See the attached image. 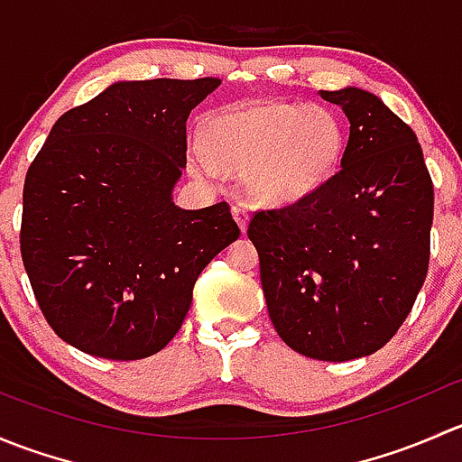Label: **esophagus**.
Listing matches in <instances>:
<instances>
[{
	"mask_svg": "<svg viewBox=\"0 0 462 462\" xmlns=\"http://www.w3.org/2000/svg\"><path fill=\"white\" fill-rule=\"evenodd\" d=\"M232 217H235V221L239 223V227H241V232H245L248 230V221H250V212H248V208H245V205H235V208H232Z\"/></svg>",
	"mask_w": 462,
	"mask_h": 462,
	"instance_id": "1",
	"label": "esophagus"
}]
</instances>
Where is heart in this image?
<instances>
[{"label":"heart","mask_w":462,"mask_h":462,"mask_svg":"<svg viewBox=\"0 0 462 462\" xmlns=\"http://www.w3.org/2000/svg\"><path fill=\"white\" fill-rule=\"evenodd\" d=\"M203 176L244 171L250 197L292 205L315 194L337 171L346 149L344 123L333 109L295 102H248L209 116L201 129Z\"/></svg>","instance_id":"1"}]
</instances>
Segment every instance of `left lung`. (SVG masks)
Instances as JSON below:
<instances>
[{
  "instance_id": "left-lung-1",
  "label": "left lung",
  "mask_w": 462,
  "mask_h": 462,
  "mask_svg": "<svg viewBox=\"0 0 462 462\" xmlns=\"http://www.w3.org/2000/svg\"><path fill=\"white\" fill-rule=\"evenodd\" d=\"M351 123L342 167L304 201L259 209L248 236L279 337L306 357L380 351L430 268L433 185L420 143L380 97L319 91Z\"/></svg>"
}]
</instances>
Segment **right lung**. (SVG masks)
Segmentation results:
<instances>
[{
  "label": "right lung",
  "mask_w": 462,
  "mask_h": 462,
  "mask_svg": "<svg viewBox=\"0 0 462 462\" xmlns=\"http://www.w3.org/2000/svg\"><path fill=\"white\" fill-rule=\"evenodd\" d=\"M221 80L116 82L60 116L24 180L20 248L58 337L105 360L170 344L199 274L239 239L226 201L180 209L188 116Z\"/></svg>",
  "instance_id": "1"
}]
</instances>
